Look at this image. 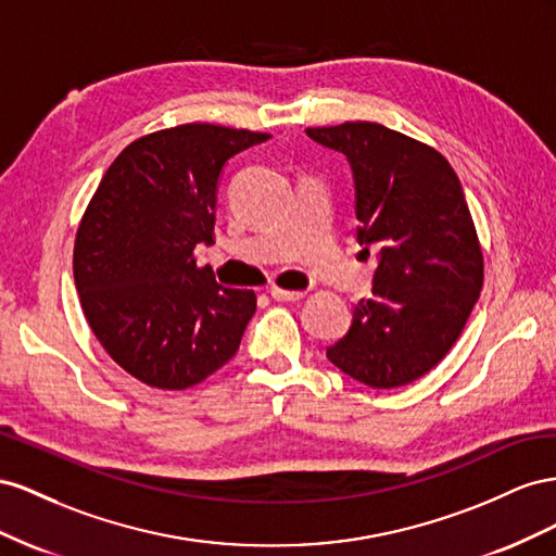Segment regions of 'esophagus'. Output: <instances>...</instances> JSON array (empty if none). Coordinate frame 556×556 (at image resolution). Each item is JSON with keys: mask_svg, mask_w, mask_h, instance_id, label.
I'll return each mask as SVG.
<instances>
[{"mask_svg": "<svg viewBox=\"0 0 556 556\" xmlns=\"http://www.w3.org/2000/svg\"><path fill=\"white\" fill-rule=\"evenodd\" d=\"M269 295H273L275 300H300V298H305V291H287L279 287H269Z\"/></svg>", "mask_w": 556, "mask_h": 556, "instance_id": "1", "label": "esophagus"}]
</instances>
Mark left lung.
Wrapping results in <instances>:
<instances>
[{
    "instance_id": "1",
    "label": "left lung",
    "mask_w": 556,
    "mask_h": 556,
    "mask_svg": "<svg viewBox=\"0 0 556 556\" xmlns=\"http://www.w3.org/2000/svg\"><path fill=\"white\" fill-rule=\"evenodd\" d=\"M307 135L346 155L358 242L382 247L372 295L354 305L352 328L326 356L370 389L405 387L447 356L482 291V247L462 181L440 151L379 123Z\"/></svg>"
}]
</instances>
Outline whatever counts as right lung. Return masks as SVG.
I'll list each match as a JSON object with an SVG mask.
<instances>
[{"mask_svg":"<svg viewBox=\"0 0 556 556\" xmlns=\"http://www.w3.org/2000/svg\"><path fill=\"white\" fill-rule=\"evenodd\" d=\"M269 135L186 123L125 147L90 198L74 281L104 352L139 382L181 391L237 354L256 293L216 283L193 251L214 242L220 169Z\"/></svg>","mask_w":556,"mask_h":556,"instance_id":"right-lung-1","label":"right lung"}]
</instances>
